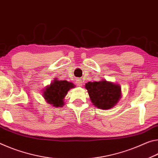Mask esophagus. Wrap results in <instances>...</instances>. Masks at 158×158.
<instances>
[{
  "label": "esophagus",
  "mask_w": 158,
  "mask_h": 158,
  "mask_svg": "<svg viewBox=\"0 0 158 158\" xmlns=\"http://www.w3.org/2000/svg\"><path fill=\"white\" fill-rule=\"evenodd\" d=\"M76 84L77 86H82V85H83V81H82L81 79H78L76 82Z\"/></svg>",
  "instance_id": "obj_1"
}]
</instances>
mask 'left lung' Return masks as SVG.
Returning <instances> with one entry per match:
<instances>
[{
    "label": "left lung",
    "mask_w": 158,
    "mask_h": 158,
    "mask_svg": "<svg viewBox=\"0 0 158 158\" xmlns=\"http://www.w3.org/2000/svg\"><path fill=\"white\" fill-rule=\"evenodd\" d=\"M89 96L95 106L101 109H109L120 99L121 88L118 85L106 81L89 82L85 85Z\"/></svg>",
    "instance_id": "8db88e82"
}]
</instances>
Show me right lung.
Here are the masks:
<instances>
[{
    "label": "right lung",
    "instance_id": "right-lung-1",
    "mask_svg": "<svg viewBox=\"0 0 158 158\" xmlns=\"http://www.w3.org/2000/svg\"><path fill=\"white\" fill-rule=\"evenodd\" d=\"M74 85L66 81H56L53 82L44 91L43 97L48 103L53 106L61 107L64 105V99L69 90L73 88Z\"/></svg>",
    "mask_w": 158,
    "mask_h": 158
}]
</instances>
